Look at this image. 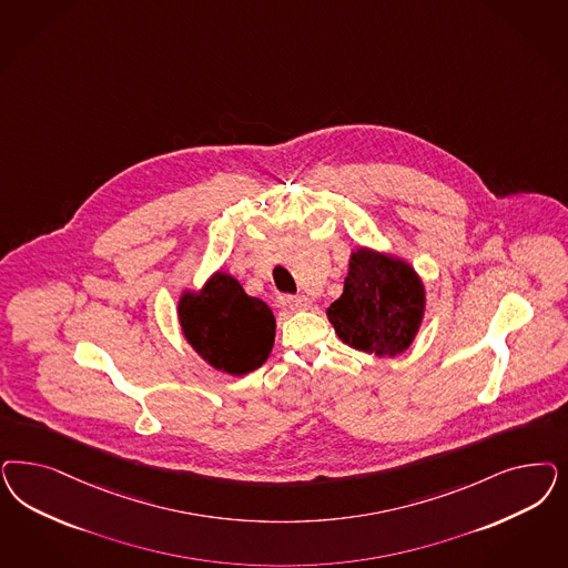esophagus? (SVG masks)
<instances>
[{
  "mask_svg": "<svg viewBox=\"0 0 568 568\" xmlns=\"http://www.w3.org/2000/svg\"><path fill=\"white\" fill-rule=\"evenodd\" d=\"M286 305L293 312H305V310L312 307V301L307 296H286Z\"/></svg>",
  "mask_w": 568,
  "mask_h": 568,
  "instance_id": "esophagus-1",
  "label": "esophagus"
}]
</instances>
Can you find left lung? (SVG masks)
Listing matches in <instances>:
<instances>
[{
	"instance_id": "8db88e82",
	"label": "left lung",
	"mask_w": 568,
	"mask_h": 568,
	"mask_svg": "<svg viewBox=\"0 0 568 568\" xmlns=\"http://www.w3.org/2000/svg\"><path fill=\"white\" fill-rule=\"evenodd\" d=\"M424 294L420 275L409 263L362 246L351 253L345 291L326 313L348 347L395 357L420 329Z\"/></svg>"
}]
</instances>
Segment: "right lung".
<instances>
[{
  "label": "right lung",
  "mask_w": 568,
  "mask_h": 568,
  "mask_svg": "<svg viewBox=\"0 0 568 568\" xmlns=\"http://www.w3.org/2000/svg\"><path fill=\"white\" fill-rule=\"evenodd\" d=\"M178 315L192 348L232 376L263 366L274 347V313L230 274L211 275L201 293H183Z\"/></svg>",
  "instance_id": "add662e5"
}]
</instances>
